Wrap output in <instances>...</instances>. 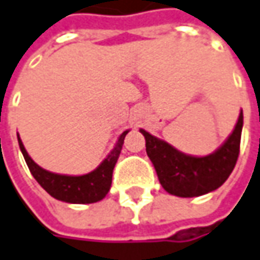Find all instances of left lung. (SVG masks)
<instances>
[{
	"mask_svg": "<svg viewBox=\"0 0 260 260\" xmlns=\"http://www.w3.org/2000/svg\"><path fill=\"white\" fill-rule=\"evenodd\" d=\"M242 128L243 112L226 142L206 157L185 155L147 131L141 129V134L145 137L148 157L164 190L178 197H197L219 188L232 174L240 151Z\"/></svg>",
	"mask_w": 260,
	"mask_h": 260,
	"instance_id": "8db88e82",
	"label": "left lung"
}]
</instances>
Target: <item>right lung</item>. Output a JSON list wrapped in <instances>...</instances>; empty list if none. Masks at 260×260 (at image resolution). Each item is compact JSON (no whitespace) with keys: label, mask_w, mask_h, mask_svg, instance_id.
<instances>
[{"label":"right lung","mask_w":260,"mask_h":260,"mask_svg":"<svg viewBox=\"0 0 260 260\" xmlns=\"http://www.w3.org/2000/svg\"><path fill=\"white\" fill-rule=\"evenodd\" d=\"M129 131H125L122 134L116 145L111 151V154L103 159V162L94 171L85 175H60L43 170L32 161L27 154L21 139L18 137L20 149L23 152L24 159L31 171L32 177L37 180V183L49 192L51 197L73 204H89L102 200L108 194L111 184H112V173L115 164L119 158L122 151L123 139Z\"/></svg>","instance_id":"obj_1"}]
</instances>
